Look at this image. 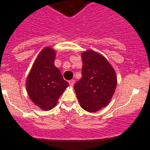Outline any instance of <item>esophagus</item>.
Returning <instances> with one entry per match:
<instances>
[{"label": "esophagus", "mask_w": 150, "mask_h": 150, "mask_svg": "<svg viewBox=\"0 0 150 150\" xmlns=\"http://www.w3.org/2000/svg\"><path fill=\"white\" fill-rule=\"evenodd\" d=\"M69 85H70V86H74V84H75V80H70V81H69Z\"/></svg>", "instance_id": "1"}]
</instances>
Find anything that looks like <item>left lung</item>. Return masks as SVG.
<instances>
[{
	"label": "left lung",
	"instance_id": "8db88e82",
	"mask_svg": "<svg viewBox=\"0 0 150 150\" xmlns=\"http://www.w3.org/2000/svg\"><path fill=\"white\" fill-rule=\"evenodd\" d=\"M82 79L74 86L80 106L94 113L107 107L117 86V75L109 61L94 50L82 54Z\"/></svg>",
	"mask_w": 150,
	"mask_h": 150
}]
</instances>
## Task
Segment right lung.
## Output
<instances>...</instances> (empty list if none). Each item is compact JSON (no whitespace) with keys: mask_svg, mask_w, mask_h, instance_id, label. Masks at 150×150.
Listing matches in <instances>:
<instances>
[{"mask_svg":"<svg viewBox=\"0 0 150 150\" xmlns=\"http://www.w3.org/2000/svg\"><path fill=\"white\" fill-rule=\"evenodd\" d=\"M56 51L46 47L32 66L26 79V90L33 103L43 110L57 105L59 97L68 87L61 71L54 65Z\"/></svg>","mask_w":150,"mask_h":150,"instance_id":"add662e5","label":"right lung"}]
</instances>
